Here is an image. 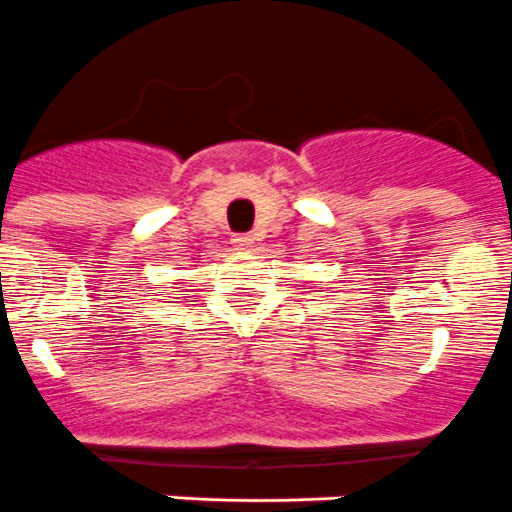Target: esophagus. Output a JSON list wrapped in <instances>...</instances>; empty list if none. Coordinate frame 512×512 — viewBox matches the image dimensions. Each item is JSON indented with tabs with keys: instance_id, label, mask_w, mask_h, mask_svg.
<instances>
[{
	"instance_id": "esophagus-1",
	"label": "esophagus",
	"mask_w": 512,
	"mask_h": 512,
	"mask_svg": "<svg viewBox=\"0 0 512 512\" xmlns=\"http://www.w3.org/2000/svg\"><path fill=\"white\" fill-rule=\"evenodd\" d=\"M233 246L238 248V251H251V248H253V235H251V233L235 235V238H233Z\"/></svg>"
}]
</instances>
